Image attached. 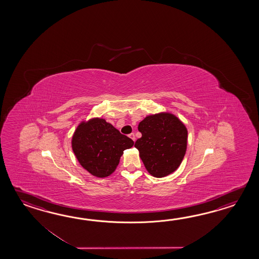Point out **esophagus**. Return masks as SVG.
I'll return each mask as SVG.
<instances>
[{
    "label": "esophagus",
    "mask_w": 259,
    "mask_h": 259,
    "mask_svg": "<svg viewBox=\"0 0 259 259\" xmlns=\"http://www.w3.org/2000/svg\"><path fill=\"white\" fill-rule=\"evenodd\" d=\"M128 137L131 138L132 139V141L133 142H135V140H136V138H135V135H134V133H131L130 135H128Z\"/></svg>",
    "instance_id": "obj_1"
}]
</instances>
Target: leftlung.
<instances>
[{"label": "left lung", "instance_id": "obj_1", "mask_svg": "<svg viewBox=\"0 0 259 259\" xmlns=\"http://www.w3.org/2000/svg\"><path fill=\"white\" fill-rule=\"evenodd\" d=\"M142 137L135 147L152 176L163 178L176 170L187 149L185 125L170 113L146 116L138 126Z\"/></svg>", "mask_w": 259, "mask_h": 259}]
</instances>
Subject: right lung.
<instances>
[{"label":"right lung","instance_id":"1","mask_svg":"<svg viewBox=\"0 0 259 259\" xmlns=\"http://www.w3.org/2000/svg\"><path fill=\"white\" fill-rule=\"evenodd\" d=\"M72 149L79 164L92 175L105 178L116 170L126 149L134 142L104 118H92L77 126Z\"/></svg>","mask_w":259,"mask_h":259}]
</instances>
